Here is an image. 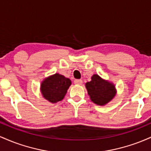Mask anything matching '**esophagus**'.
<instances>
[{"mask_svg":"<svg viewBox=\"0 0 151 151\" xmlns=\"http://www.w3.org/2000/svg\"><path fill=\"white\" fill-rule=\"evenodd\" d=\"M74 83L75 84L80 85V84H82V80H81V79H75V80L74 81Z\"/></svg>","mask_w":151,"mask_h":151,"instance_id":"1","label":"esophagus"}]
</instances>
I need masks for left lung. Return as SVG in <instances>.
<instances>
[{
	"label": "left lung",
	"mask_w": 151,
	"mask_h": 151,
	"mask_svg": "<svg viewBox=\"0 0 151 151\" xmlns=\"http://www.w3.org/2000/svg\"><path fill=\"white\" fill-rule=\"evenodd\" d=\"M86 88L91 101L98 105L106 104L116 95L114 84L102 79L97 74L91 77V81L86 83Z\"/></svg>",
	"instance_id": "left-lung-1"
}]
</instances>
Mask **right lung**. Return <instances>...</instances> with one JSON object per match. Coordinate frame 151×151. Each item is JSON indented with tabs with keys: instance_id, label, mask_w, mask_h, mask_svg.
Segmentation results:
<instances>
[{
	"instance_id": "right-lung-1",
	"label": "right lung",
	"mask_w": 151,
	"mask_h": 151,
	"mask_svg": "<svg viewBox=\"0 0 151 151\" xmlns=\"http://www.w3.org/2000/svg\"><path fill=\"white\" fill-rule=\"evenodd\" d=\"M72 84L70 79L59 74L47 78L41 84V92L47 100L52 102L61 101Z\"/></svg>"
}]
</instances>
